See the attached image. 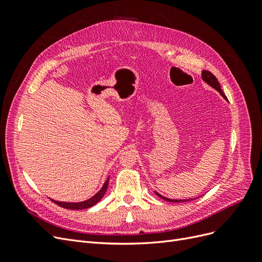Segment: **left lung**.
<instances>
[{
  "instance_id": "obj_1",
  "label": "left lung",
  "mask_w": 262,
  "mask_h": 262,
  "mask_svg": "<svg viewBox=\"0 0 262 262\" xmlns=\"http://www.w3.org/2000/svg\"><path fill=\"white\" fill-rule=\"evenodd\" d=\"M202 80L207 83L208 85H210L211 87H213L214 90H216L220 94H221V96L223 97L224 99H226L227 100V97L225 96V94L223 93V91H222V89H221V86H220V83H219V81H217V78L214 76L210 71H202ZM155 193H156V195H158L161 198V199H163V200H165V201H168V202H186V201H190V200H193V199H184V200H177V199H169V198H166V196H164V195H162V194H160L158 192H156L155 191Z\"/></svg>"
}]
</instances>
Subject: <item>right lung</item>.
Returning a JSON list of instances; mask_svg holds the SVG:
<instances>
[{
	"label": "right lung",
	"mask_w": 262,
	"mask_h": 262,
	"mask_svg": "<svg viewBox=\"0 0 262 262\" xmlns=\"http://www.w3.org/2000/svg\"><path fill=\"white\" fill-rule=\"evenodd\" d=\"M108 182H109V177L107 178L104 186L101 187V189L99 190V191L95 195H93L92 198H90V199H87L85 201H81V202H62V201H57V200H53V199H50V200L53 201L55 204H58L59 207L64 208V209H70V210L89 209V208L93 207V205L98 203L100 201L101 198L105 195V193L107 191V188H108Z\"/></svg>",
	"instance_id": "1"
}]
</instances>
